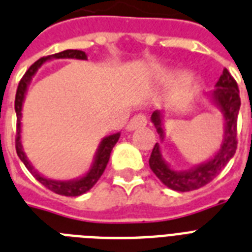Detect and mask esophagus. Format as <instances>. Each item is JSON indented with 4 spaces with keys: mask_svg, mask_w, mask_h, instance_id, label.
I'll use <instances>...</instances> for the list:
<instances>
[{
    "mask_svg": "<svg viewBox=\"0 0 252 252\" xmlns=\"http://www.w3.org/2000/svg\"><path fill=\"white\" fill-rule=\"evenodd\" d=\"M147 124V119L146 116L144 114H138V115L133 116L130 122L128 123V126H126V129L129 130H134L137 128H141V126H145Z\"/></svg>",
    "mask_w": 252,
    "mask_h": 252,
    "instance_id": "esophagus-1",
    "label": "esophagus"
}]
</instances>
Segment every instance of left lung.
I'll use <instances>...</instances> for the list:
<instances>
[{
	"instance_id": "8db88e82",
	"label": "left lung",
	"mask_w": 252,
	"mask_h": 252,
	"mask_svg": "<svg viewBox=\"0 0 252 252\" xmlns=\"http://www.w3.org/2000/svg\"><path fill=\"white\" fill-rule=\"evenodd\" d=\"M204 97L221 112L224 124L222 141L211 158L203 163L193 165L189 169H176L165 161L160 147V144L165 138L163 114L159 110H155L151 115V123L155 126L160 137V144H155L149 159V165L161 183L176 191H190L204 186L221 172L222 168L236 154L237 118L241 107V98L236 80L228 72V69L224 68L214 91L204 93Z\"/></svg>"
}]
</instances>
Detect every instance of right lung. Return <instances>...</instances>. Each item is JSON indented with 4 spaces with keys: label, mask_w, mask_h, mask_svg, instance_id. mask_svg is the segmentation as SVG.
I'll return each mask as SVG.
<instances>
[{
    "label": "right lung",
    "mask_w": 252,
    "mask_h": 252,
    "mask_svg": "<svg viewBox=\"0 0 252 252\" xmlns=\"http://www.w3.org/2000/svg\"><path fill=\"white\" fill-rule=\"evenodd\" d=\"M53 59H81V61H87L88 57L85 52L81 50H64V52L57 53V54L48 55L44 58L38 59L37 62H34L32 66L28 68L24 76L20 80L18 89H16L15 95V112H16V138H15V147L16 154L19 157V159L23 161V164L26 165L27 169L32 173L34 179L37 180L38 183H41L45 188H48L49 190H52L54 193L61 194V195H66V197H77L81 194L87 193L95 185L102 173L105 172L106 165L110 159V154H111L112 149L116 145V142L119 141L120 132L110 134V136L103 137L97 147V151L93 157V161H92L91 168L88 169L87 173H84L83 176H80L77 179L72 180H54L49 179L46 176L41 175L37 169L34 168L30 159L27 158L26 153H24L23 144H22V111H23V103L26 99V94L28 91L31 81L33 79V76L37 73L38 68H40L45 62L53 61Z\"/></svg>",
    "instance_id": "add662e5"
}]
</instances>
